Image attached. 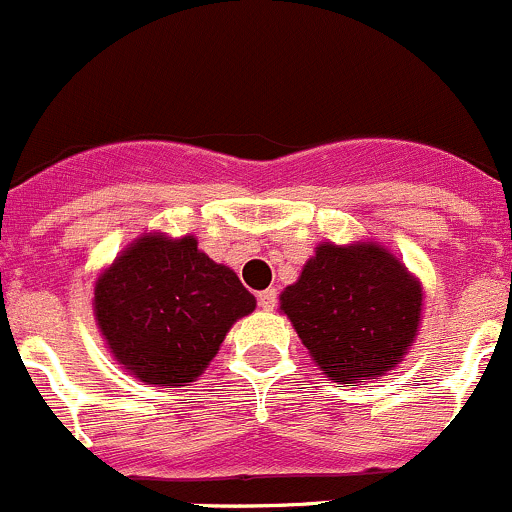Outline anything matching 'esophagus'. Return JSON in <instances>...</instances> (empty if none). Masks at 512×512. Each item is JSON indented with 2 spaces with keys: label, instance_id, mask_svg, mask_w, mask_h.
<instances>
[{
  "label": "esophagus",
  "instance_id": "1",
  "mask_svg": "<svg viewBox=\"0 0 512 512\" xmlns=\"http://www.w3.org/2000/svg\"><path fill=\"white\" fill-rule=\"evenodd\" d=\"M257 302H260V307L265 309V312H272V309L277 307V289H265V292L257 294Z\"/></svg>",
  "mask_w": 512,
  "mask_h": 512
}]
</instances>
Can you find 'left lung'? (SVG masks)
<instances>
[{
    "instance_id": "8db88e82",
    "label": "left lung",
    "mask_w": 512,
    "mask_h": 512,
    "mask_svg": "<svg viewBox=\"0 0 512 512\" xmlns=\"http://www.w3.org/2000/svg\"><path fill=\"white\" fill-rule=\"evenodd\" d=\"M280 312L327 379L359 386L389 374L414 347L423 285L381 242H319L282 289Z\"/></svg>"
}]
</instances>
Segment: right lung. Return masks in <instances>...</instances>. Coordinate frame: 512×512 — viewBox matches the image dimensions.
Segmentation results:
<instances>
[{
    "instance_id": "1",
    "label": "right lung",
    "mask_w": 512,
    "mask_h": 512,
    "mask_svg": "<svg viewBox=\"0 0 512 512\" xmlns=\"http://www.w3.org/2000/svg\"><path fill=\"white\" fill-rule=\"evenodd\" d=\"M257 299L198 237L143 232L103 267L94 319L113 359L143 384L178 389L198 381L237 319Z\"/></svg>"
}]
</instances>
